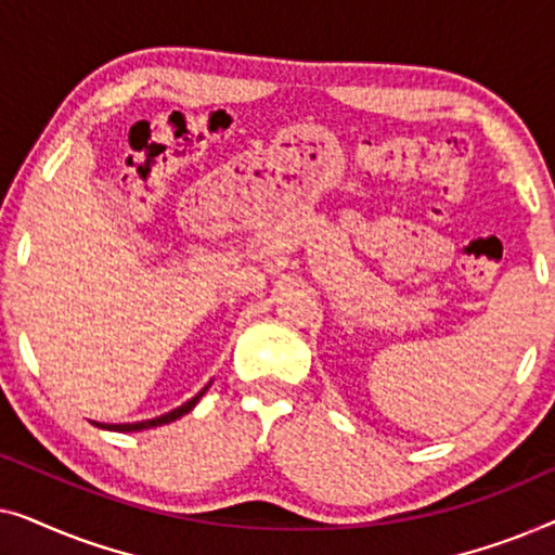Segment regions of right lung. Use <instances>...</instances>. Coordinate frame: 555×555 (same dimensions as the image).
Instances as JSON below:
<instances>
[{
  "label": "right lung",
  "instance_id": "obj_1",
  "mask_svg": "<svg viewBox=\"0 0 555 555\" xmlns=\"http://www.w3.org/2000/svg\"><path fill=\"white\" fill-rule=\"evenodd\" d=\"M204 391H207V389H204ZM204 391L196 393L194 399H189L186 404H181L179 409H173V412L164 414V416H156V420H149V422H135V424H98V427H103V429H113V431H141V429H151V427H162V424L177 422L179 416H184V414L192 412V409L196 406V401L202 399V393H204Z\"/></svg>",
  "mask_w": 555,
  "mask_h": 555
}]
</instances>
